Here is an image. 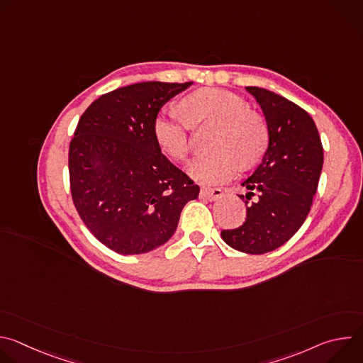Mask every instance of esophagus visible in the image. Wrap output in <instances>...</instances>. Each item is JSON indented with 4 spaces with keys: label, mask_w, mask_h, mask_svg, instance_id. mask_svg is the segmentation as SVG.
Masks as SVG:
<instances>
[{
    "label": "esophagus",
    "mask_w": 363,
    "mask_h": 363,
    "mask_svg": "<svg viewBox=\"0 0 363 363\" xmlns=\"http://www.w3.org/2000/svg\"><path fill=\"white\" fill-rule=\"evenodd\" d=\"M199 194L202 198L208 199V201H217V199L223 198V195H224V192L220 188H202Z\"/></svg>",
    "instance_id": "obj_1"
}]
</instances>
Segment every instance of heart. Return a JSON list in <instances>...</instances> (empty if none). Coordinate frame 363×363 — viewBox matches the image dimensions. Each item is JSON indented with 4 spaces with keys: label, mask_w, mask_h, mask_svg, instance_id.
I'll list each match as a JSON object with an SVG mask.
<instances>
[{
    "label": "heart",
    "mask_w": 363,
    "mask_h": 363,
    "mask_svg": "<svg viewBox=\"0 0 363 363\" xmlns=\"http://www.w3.org/2000/svg\"><path fill=\"white\" fill-rule=\"evenodd\" d=\"M182 111L167 109L153 121L155 139L174 160L188 157L191 125H218L213 139L216 150L195 158L188 168L194 179L223 184L234 178L241 165L251 167L263 157L269 142L267 126L248 111L240 96L220 89H201L182 100Z\"/></svg>",
    "instance_id": "b5f03b06"
}]
</instances>
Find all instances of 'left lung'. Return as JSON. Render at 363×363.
Returning a JSON list of instances; mask_svg holds the SVG:
<instances>
[{"label": "left lung", "mask_w": 363, "mask_h": 363, "mask_svg": "<svg viewBox=\"0 0 363 363\" xmlns=\"http://www.w3.org/2000/svg\"><path fill=\"white\" fill-rule=\"evenodd\" d=\"M266 119L269 142L262 164L241 184L247 218L223 230L234 250L264 254L287 242L303 225L323 168V146L315 121L286 97L248 86Z\"/></svg>", "instance_id": "8db88e82"}]
</instances>
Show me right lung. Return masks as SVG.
<instances>
[{"mask_svg":"<svg viewBox=\"0 0 363 363\" xmlns=\"http://www.w3.org/2000/svg\"><path fill=\"white\" fill-rule=\"evenodd\" d=\"M188 83L143 82L100 96L82 115L69 149L76 210L111 250L143 254L168 242L199 186L162 153L160 111Z\"/></svg>","mask_w":363,"mask_h":363,"instance_id":"right-lung-1","label":"right lung"}]
</instances>
